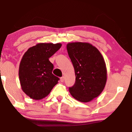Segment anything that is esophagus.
Masks as SVG:
<instances>
[{"label":"esophagus","instance_id":"34e87169","mask_svg":"<svg viewBox=\"0 0 132 132\" xmlns=\"http://www.w3.org/2000/svg\"><path fill=\"white\" fill-rule=\"evenodd\" d=\"M64 76H63V77H61V78H60V81H61V82H64Z\"/></svg>","mask_w":132,"mask_h":132}]
</instances>
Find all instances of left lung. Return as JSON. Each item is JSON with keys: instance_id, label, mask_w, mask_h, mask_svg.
<instances>
[{"instance_id": "left-lung-1", "label": "left lung", "mask_w": 132, "mask_h": 132, "mask_svg": "<svg viewBox=\"0 0 132 132\" xmlns=\"http://www.w3.org/2000/svg\"><path fill=\"white\" fill-rule=\"evenodd\" d=\"M68 53L75 68L76 81L69 87L71 95L82 102H88L101 94L107 81L104 57L91 44L75 42L67 45Z\"/></svg>"}]
</instances>
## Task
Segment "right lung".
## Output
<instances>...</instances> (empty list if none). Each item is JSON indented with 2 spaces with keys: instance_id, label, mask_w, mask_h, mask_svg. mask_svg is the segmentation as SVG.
Segmentation results:
<instances>
[{
  "instance_id": "add662e5",
  "label": "right lung",
  "mask_w": 132,
  "mask_h": 132,
  "mask_svg": "<svg viewBox=\"0 0 132 132\" xmlns=\"http://www.w3.org/2000/svg\"><path fill=\"white\" fill-rule=\"evenodd\" d=\"M61 43H38L27 50L20 63L19 75L23 91L31 99L40 100L50 93L60 80L53 75L49 58L61 47Z\"/></svg>"
}]
</instances>
